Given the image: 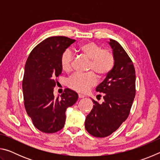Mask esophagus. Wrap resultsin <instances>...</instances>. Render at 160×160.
Returning <instances> with one entry per match:
<instances>
[{
	"label": "esophagus",
	"instance_id": "1",
	"mask_svg": "<svg viewBox=\"0 0 160 160\" xmlns=\"http://www.w3.org/2000/svg\"><path fill=\"white\" fill-rule=\"evenodd\" d=\"M78 97H79V99H82V98H84V97H85V95L79 94H78Z\"/></svg>",
	"mask_w": 160,
	"mask_h": 160
}]
</instances>
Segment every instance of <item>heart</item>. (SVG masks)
I'll use <instances>...</instances> for the list:
<instances>
[{"label": "heart", "instance_id": "1", "mask_svg": "<svg viewBox=\"0 0 160 160\" xmlns=\"http://www.w3.org/2000/svg\"><path fill=\"white\" fill-rule=\"evenodd\" d=\"M80 52L90 59L88 70L96 72L99 77H105L113 68L115 58L112 51L103 49L94 42H86L79 47ZM61 67L64 72H69L72 69L73 54L67 49L62 53ZM93 72L85 74L76 72L68 80V86L78 92H87L97 82V75Z\"/></svg>", "mask_w": 160, "mask_h": 160}]
</instances>
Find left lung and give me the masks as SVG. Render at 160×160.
Listing matches in <instances>:
<instances>
[{"instance_id": "left-lung-1", "label": "left lung", "mask_w": 160, "mask_h": 160, "mask_svg": "<svg viewBox=\"0 0 160 160\" xmlns=\"http://www.w3.org/2000/svg\"><path fill=\"white\" fill-rule=\"evenodd\" d=\"M109 44L114 66L96 88L104 94V101L99 104L92 99L94 104L85 123L87 131L97 138L109 136L126 120L135 95V71L131 59L118 42L110 39Z\"/></svg>"}]
</instances>
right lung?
<instances>
[{"instance_id":"right-lung-1","label":"right lung","mask_w":160,"mask_h":160,"mask_svg":"<svg viewBox=\"0 0 160 160\" xmlns=\"http://www.w3.org/2000/svg\"><path fill=\"white\" fill-rule=\"evenodd\" d=\"M75 39L51 37L31 51L22 80L24 104L33 125L40 131L53 133L63 128L66 111L77 102L78 93L66 88L61 97L53 95L56 78L61 74V57Z\"/></svg>"}]
</instances>
